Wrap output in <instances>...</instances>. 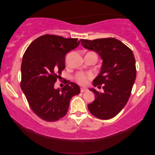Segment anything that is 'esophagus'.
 <instances>
[{
	"instance_id": "esophagus-1",
	"label": "esophagus",
	"mask_w": 155,
	"mask_h": 155,
	"mask_svg": "<svg viewBox=\"0 0 155 155\" xmlns=\"http://www.w3.org/2000/svg\"><path fill=\"white\" fill-rule=\"evenodd\" d=\"M87 89H85V88H81V89H80V92H81L82 93L84 92H87Z\"/></svg>"
}]
</instances>
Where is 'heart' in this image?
<instances>
[{
  "mask_svg": "<svg viewBox=\"0 0 155 155\" xmlns=\"http://www.w3.org/2000/svg\"><path fill=\"white\" fill-rule=\"evenodd\" d=\"M94 77V74L92 73H82L79 72L76 73L75 75V80L78 84L81 85H86L88 83V80L92 79Z\"/></svg>",
  "mask_w": 155,
  "mask_h": 155,
  "instance_id": "b5f03b06",
  "label": "heart"
}]
</instances>
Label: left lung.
Returning a JSON list of instances; mask_svg holds the SVG:
<instances>
[{
	"instance_id": "1",
	"label": "left lung",
	"mask_w": 155,
	"mask_h": 155,
	"mask_svg": "<svg viewBox=\"0 0 155 155\" xmlns=\"http://www.w3.org/2000/svg\"><path fill=\"white\" fill-rule=\"evenodd\" d=\"M82 45L96 51L103 63L101 72L93 81V85L103 86V92L94 89V101L88 104L93 116L103 120L114 118L128 102L136 78V67L130 48L114 38L94 40L81 39Z\"/></svg>"
}]
</instances>
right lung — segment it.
Listing matches in <instances>:
<instances>
[{
    "label": "right lung",
    "instance_id": "obj_1",
    "mask_svg": "<svg viewBox=\"0 0 155 155\" xmlns=\"http://www.w3.org/2000/svg\"><path fill=\"white\" fill-rule=\"evenodd\" d=\"M76 38L45 35L29 44L22 57L20 87L31 109L40 118L56 121L65 116L70 101L79 94L78 84L68 81L62 89L55 82L65 68V56L79 46Z\"/></svg>",
    "mask_w": 155,
    "mask_h": 155
}]
</instances>
